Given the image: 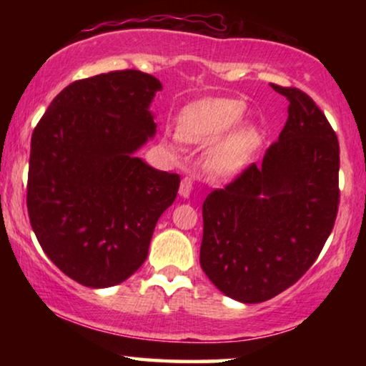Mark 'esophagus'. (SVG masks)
<instances>
[{"mask_svg":"<svg viewBox=\"0 0 366 366\" xmlns=\"http://www.w3.org/2000/svg\"><path fill=\"white\" fill-rule=\"evenodd\" d=\"M193 189V179L189 177H184L182 179V183H179V194H182L183 198H188L189 193H192Z\"/></svg>","mask_w":366,"mask_h":366,"instance_id":"obj_1","label":"esophagus"}]
</instances>
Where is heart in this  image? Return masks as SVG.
<instances>
[{"instance_id":"obj_1","label":"heart","mask_w":366,"mask_h":366,"mask_svg":"<svg viewBox=\"0 0 366 366\" xmlns=\"http://www.w3.org/2000/svg\"><path fill=\"white\" fill-rule=\"evenodd\" d=\"M244 113V103L233 98H207L189 104L179 114L178 133L173 134L172 148L184 142L202 143L217 138L227 132ZM257 144V134L252 128L233 129L228 137L212 149V168L218 174H232L242 168Z\"/></svg>"}]
</instances>
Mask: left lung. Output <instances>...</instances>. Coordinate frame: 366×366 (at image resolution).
I'll use <instances>...</instances> for the list:
<instances>
[{
  "mask_svg": "<svg viewBox=\"0 0 366 366\" xmlns=\"http://www.w3.org/2000/svg\"><path fill=\"white\" fill-rule=\"evenodd\" d=\"M288 118L259 167L252 163L203 203L199 263L214 287L262 303L297 283L318 258L338 213L340 147L317 103L272 84Z\"/></svg>",
  "mask_w": 366,
  "mask_h": 366,
  "instance_id": "8db88e82",
  "label": "left lung"
}]
</instances>
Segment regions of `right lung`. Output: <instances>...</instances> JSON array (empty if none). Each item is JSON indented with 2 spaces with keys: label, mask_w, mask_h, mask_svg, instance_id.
I'll return each mask as SVG.
<instances>
[{
  "label": "right lung",
  "mask_w": 366,
  "mask_h": 366,
  "mask_svg": "<svg viewBox=\"0 0 366 366\" xmlns=\"http://www.w3.org/2000/svg\"><path fill=\"white\" fill-rule=\"evenodd\" d=\"M162 83L138 69L68 84L31 137L26 204L48 258L74 282L107 288L144 263L179 177L134 157L157 133Z\"/></svg>",
  "instance_id": "add662e5"
}]
</instances>
